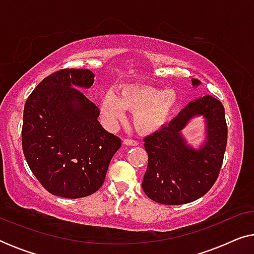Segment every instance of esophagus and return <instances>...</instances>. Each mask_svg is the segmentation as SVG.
<instances>
[{"label":"esophagus","instance_id":"esophagus-1","mask_svg":"<svg viewBox=\"0 0 254 254\" xmlns=\"http://www.w3.org/2000/svg\"><path fill=\"white\" fill-rule=\"evenodd\" d=\"M124 143L126 145H137L138 142L135 141V140H131V138H125Z\"/></svg>","mask_w":254,"mask_h":254}]
</instances>
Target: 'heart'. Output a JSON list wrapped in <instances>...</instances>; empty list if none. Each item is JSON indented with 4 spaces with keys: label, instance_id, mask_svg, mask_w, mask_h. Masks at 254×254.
Wrapping results in <instances>:
<instances>
[{
    "label": "heart",
    "instance_id": "b5f03b06",
    "mask_svg": "<svg viewBox=\"0 0 254 254\" xmlns=\"http://www.w3.org/2000/svg\"><path fill=\"white\" fill-rule=\"evenodd\" d=\"M178 102L173 89H158L150 85H129L119 95L107 92L100 102L103 116L109 123L123 120L126 110L133 113V124L140 133H152L169 119Z\"/></svg>",
    "mask_w": 254,
    "mask_h": 254
}]
</instances>
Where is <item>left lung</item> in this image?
Listing matches in <instances>:
<instances>
[{
  "instance_id": "1",
  "label": "left lung",
  "mask_w": 254,
  "mask_h": 254,
  "mask_svg": "<svg viewBox=\"0 0 254 254\" xmlns=\"http://www.w3.org/2000/svg\"><path fill=\"white\" fill-rule=\"evenodd\" d=\"M193 86L200 84L192 79ZM206 121V140L199 149L186 143L181 130L194 116ZM228 127L224 107L209 95L197 98L169 125L144 137L148 166L142 189L145 195L162 204H184L203 196L216 182L227 147Z\"/></svg>"
}]
</instances>
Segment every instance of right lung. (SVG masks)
<instances>
[{
  "label": "right lung",
  "instance_id": "1",
  "mask_svg": "<svg viewBox=\"0 0 254 254\" xmlns=\"http://www.w3.org/2000/svg\"><path fill=\"white\" fill-rule=\"evenodd\" d=\"M89 69H61L44 78L24 106L22 145L29 168L48 192L78 199L102 187L121 140L104 129L99 109L79 88Z\"/></svg>",
  "mask_w": 254,
  "mask_h": 254
}]
</instances>
